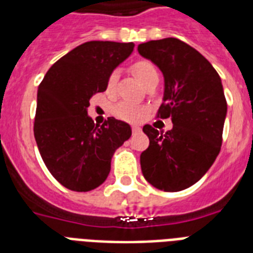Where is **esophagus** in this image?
I'll return each mask as SVG.
<instances>
[{
  "mask_svg": "<svg viewBox=\"0 0 253 253\" xmlns=\"http://www.w3.org/2000/svg\"><path fill=\"white\" fill-rule=\"evenodd\" d=\"M140 131H142V128L139 126H132V132H134V134H138Z\"/></svg>",
  "mask_w": 253,
  "mask_h": 253,
  "instance_id": "34e87169",
  "label": "esophagus"
}]
</instances>
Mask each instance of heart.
<instances>
[{
	"instance_id": "b5f03b06",
	"label": "heart",
	"mask_w": 253,
	"mask_h": 253,
	"mask_svg": "<svg viewBox=\"0 0 253 253\" xmlns=\"http://www.w3.org/2000/svg\"><path fill=\"white\" fill-rule=\"evenodd\" d=\"M131 71L134 73L135 76L138 77V80L144 84L147 81L150 80L151 77H154L158 75V71L155 68V65L148 60H138L135 61L134 64L131 65ZM117 81H118V73L111 72L107 77L106 83V90L107 93H113L115 89V85H117ZM117 115L119 118L126 119V121H138L140 117H142V110L139 107L131 105V103H121L117 110H115Z\"/></svg>"
}]
</instances>
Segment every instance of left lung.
Instances as JSON below:
<instances>
[{
	"label": "left lung",
	"instance_id": "1",
	"mask_svg": "<svg viewBox=\"0 0 253 253\" xmlns=\"http://www.w3.org/2000/svg\"><path fill=\"white\" fill-rule=\"evenodd\" d=\"M138 52L162 71L159 115L173 123L167 132L143 127L150 139L140 155L143 176L156 189L180 192L200 181L219 154L227 115L222 80L208 59L176 38L142 43Z\"/></svg>",
	"mask_w": 253,
	"mask_h": 253
}]
</instances>
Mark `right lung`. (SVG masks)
Masks as SVG:
<instances>
[{
	"label": "right lung",
	"instance_id": "right-lung-1",
	"mask_svg": "<svg viewBox=\"0 0 253 253\" xmlns=\"http://www.w3.org/2000/svg\"><path fill=\"white\" fill-rule=\"evenodd\" d=\"M134 43L86 42L59 59L38 87L34 135L55 178L73 192L103 184L111 158L131 136L128 123L109 118L97 126L87 115L93 94L134 51Z\"/></svg>",
	"mask_w": 253,
	"mask_h": 253
}]
</instances>
